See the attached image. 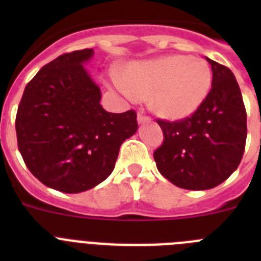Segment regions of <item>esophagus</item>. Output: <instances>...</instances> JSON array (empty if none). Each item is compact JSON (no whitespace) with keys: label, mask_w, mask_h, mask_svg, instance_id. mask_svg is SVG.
Listing matches in <instances>:
<instances>
[{"label":"esophagus","mask_w":261,"mask_h":261,"mask_svg":"<svg viewBox=\"0 0 261 261\" xmlns=\"http://www.w3.org/2000/svg\"><path fill=\"white\" fill-rule=\"evenodd\" d=\"M137 121H138V124L147 123V121H149V117H147L146 115H144V114H141V112H140V114L137 115Z\"/></svg>","instance_id":"1"}]
</instances>
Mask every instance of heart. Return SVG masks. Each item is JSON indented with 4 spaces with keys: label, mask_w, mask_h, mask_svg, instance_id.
<instances>
[{
    "label": "heart",
    "mask_w": 261,
    "mask_h": 261,
    "mask_svg": "<svg viewBox=\"0 0 261 261\" xmlns=\"http://www.w3.org/2000/svg\"><path fill=\"white\" fill-rule=\"evenodd\" d=\"M212 69L204 59L170 55L124 66L115 84L125 95H150V108L166 120L195 114L212 87Z\"/></svg>",
    "instance_id": "b5f03b06"
}]
</instances>
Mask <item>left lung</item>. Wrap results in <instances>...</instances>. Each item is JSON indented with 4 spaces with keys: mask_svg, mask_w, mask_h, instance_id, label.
I'll list each match as a JSON object with an SVG mask.
<instances>
[{
    "mask_svg": "<svg viewBox=\"0 0 261 261\" xmlns=\"http://www.w3.org/2000/svg\"><path fill=\"white\" fill-rule=\"evenodd\" d=\"M212 89L192 116L158 120L165 140L154 151L158 171L184 190L204 191L238 168L247 138V114L241 89L227 66L206 57Z\"/></svg>",
    "mask_w": 261,
    "mask_h": 261,
    "instance_id": "left-lung-1",
    "label": "left lung"
}]
</instances>
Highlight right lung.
<instances>
[{"mask_svg":"<svg viewBox=\"0 0 261 261\" xmlns=\"http://www.w3.org/2000/svg\"><path fill=\"white\" fill-rule=\"evenodd\" d=\"M91 48L64 53L27 84L15 119L23 161L44 186L80 193L114 171L119 149L137 130L133 110L107 112L84 64Z\"/></svg>","mask_w":261,"mask_h":261,"instance_id":"obj_1","label":"right lung"}]
</instances>
